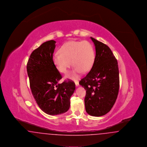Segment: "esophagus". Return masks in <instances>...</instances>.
Here are the masks:
<instances>
[{
  "mask_svg": "<svg viewBox=\"0 0 147 147\" xmlns=\"http://www.w3.org/2000/svg\"><path fill=\"white\" fill-rule=\"evenodd\" d=\"M75 84L77 86H79V82L78 81H75Z\"/></svg>",
  "mask_w": 147,
  "mask_h": 147,
  "instance_id": "esophagus-1",
  "label": "esophagus"
}]
</instances>
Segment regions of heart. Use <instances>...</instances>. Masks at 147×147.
<instances>
[{"mask_svg": "<svg viewBox=\"0 0 147 147\" xmlns=\"http://www.w3.org/2000/svg\"><path fill=\"white\" fill-rule=\"evenodd\" d=\"M59 52L53 56V62L58 70L66 73L71 63L74 67L72 71L66 76L68 78L74 79L81 71H88L94 62V49L87 41H69L63 45Z\"/></svg>", "mask_w": 147, "mask_h": 147, "instance_id": "b5f03b06", "label": "heart"}]
</instances>
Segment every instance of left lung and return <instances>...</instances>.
I'll use <instances>...</instances> for the list:
<instances>
[{"instance_id": "obj_1", "label": "left lung", "mask_w": 147, "mask_h": 147, "mask_svg": "<svg viewBox=\"0 0 147 147\" xmlns=\"http://www.w3.org/2000/svg\"><path fill=\"white\" fill-rule=\"evenodd\" d=\"M96 56L90 71L79 84L86 90L84 98L86 112L101 116L109 112L119 94V78L118 63L112 51L106 45L91 37Z\"/></svg>"}]
</instances>
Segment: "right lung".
I'll use <instances>...</instances> for the list:
<instances>
[{
    "mask_svg": "<svg viewBox=\"0 0 147 147\" xmlns=\"http://www.w3.org/2000/svg\"><path fill=\"white\" fill-rule=\"evenodd\" d=\"M56 41L43 43L31 54L27 63V72L32 94L44 112L57 115L67 112L76 85L70 79L58 82L62 75L53 61Z\"/></svg>",
    "mask_w": 147,
    "mask_h": 147,
    "instance_id": "1",
    "label": "right lung"
}]
</instances>
